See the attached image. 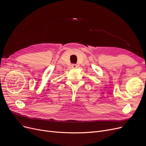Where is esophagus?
I'll return each mask as SVG.
<instances>
[{"instance_id":"esophagus-1","label":"esophagus","mask_w":146,"mask_h":146,"mask_svg":"<svg viewBox=\"0 0 146 146\" xmlns=\"http://www.w3.org/2000/svg\"><path fill=\"white\" fill-rule=\"evenodd\" d=\"M72 68H73V69H76L77 68V64H72Z\"/></svg>"}]
</instances>
